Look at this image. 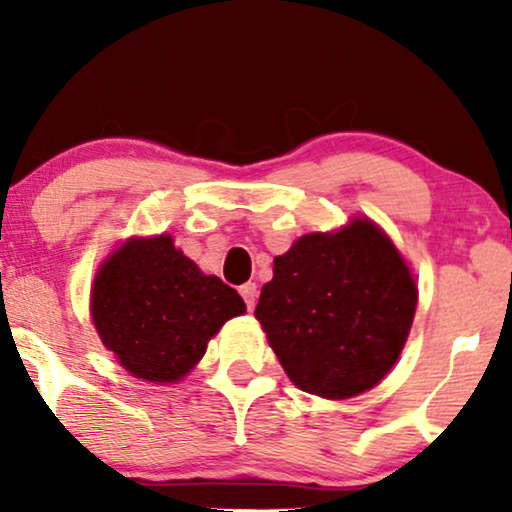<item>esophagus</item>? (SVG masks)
Segmentation results:
<instances>
[{"label": "esophagus", "instance_id": "1", "mask_svg": "<svg viewBox=\"0 0 512 512\" xmlns=\"http://www.w3.org/2000/svg\"><path fill=\"white\" fill-rule=\"evenodd\" d=\"M240 296L244 298V303H247V310H254L256 305V284L254 282H247L240 286Z\"/></svg>", "mask_w": 512, "mask_h": 512}]
</instances>
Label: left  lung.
Segmentation results:
<instances>
[{
	"instance_id": "1",
	"label": "left lung",
	"mask_w": 512,
	"mask_h": 512,
	"mask_svg": "<svg viewBox=\"0 0 512 512\" xmlns=\"http://www.w3.org/2000/svg\"><path fill=\"white\" fill-rule=\"evenodd\" d=\"M417 307V286L394 244L368 219L300 237L275 258L254 317L307 394L349 398L394 366Z\"/></svg>"
}]
</instances>
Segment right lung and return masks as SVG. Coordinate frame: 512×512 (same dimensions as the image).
<instances>
[{
    "instance_id": "add662e5",
    "label": "right lung",
    "mask_w": 512,
    "mask_h": 512,
    "mask_svg": "<svg viewBox=\"0 0 512 512\" xmlns=\"http://www.w3.org/2000/svg\"><path fill=\"white\" fill-rule=\"evenodd\" d=\"M244 300L174 249L170 235L125 242L95 277L90 312L104 347L149 382H177Z\"/></svg>"
}]
</instances>
